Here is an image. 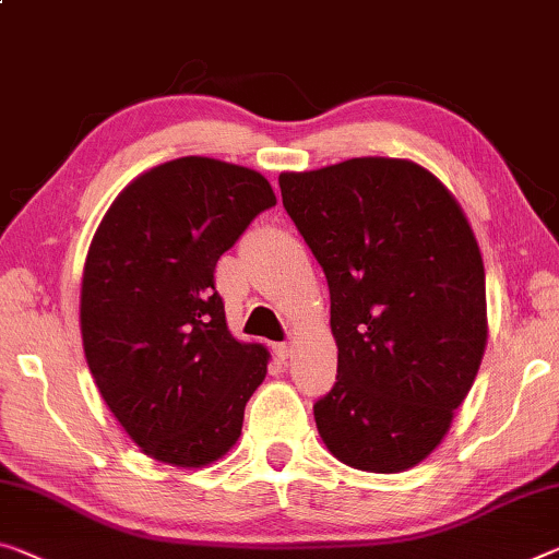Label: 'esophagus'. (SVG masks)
<instances>
[{
	"instance_id": "obj_1",
	"label": "esophagus",
	"mask_w": 559,
	"mask_h": 559,
	"mask_svg": "<svg viewBox=\"0 0 559 559\" xmlns=\"http://www.w3.org/2000/svg\"><path fill=\"white\" fill-rule=\"evenodd\" d=\"M274 355H277L282 362H285V359H289L292 357V345H289V342H282V345L274 347Z\"/></svg>"
}]
</instances>
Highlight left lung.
<instances>
[{
    "mask_svg": "<svg viewBox=\"0 0 559 559\" xmlns=\"http://www.w3.org/2000/svg\"><path fill=\"white\" fill-rule=\"evenodd\" d=\"M285 210L322 264L337 382L314 405L322 442L362 472L440 448L487 347L485 264L467 214L412 159L282 171Z\"/></svg>",
    "mask_w": 559,
    "mask_h": 559,
    "instance_id": "8db88e82",
    "label": "left lung"
}]
</instances>
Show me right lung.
Segmentation results:
<instances>
[{
    "label": "right lung",
    "mask_w": 559,
    "mask_h": 559,
    "mask_svg": "<svg viewBox=\"0 0 559 559\" xmlns=\"http://www.w3.org/2000/svg\"><path fill=\"white\" fill-rule=\"evenodd\" d=\"M274 204L260 171L194 154L134 177L94 231L80 289L84 357L152 460L207 467L242 435L270 349L229 332L214 267Z\"/></svg>",
    "instance_id": "obj_1"
}]
</instances>
